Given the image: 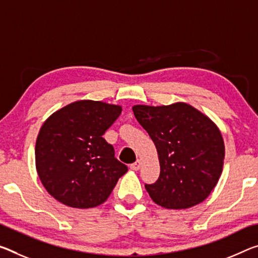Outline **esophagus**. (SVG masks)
I'll return each mask as SVG.
<instances>
[{"mask_svg": "<svg viewBox=\"0 0 258 258\" xmlns=\"http://www.w3.org/2000/svg\"><path fill=\"white\" fill-rule=\"evenodd\" d=\"M131 170H133V171H138L139 169H140L141 167V161L140 159H138V161H136L133 163V164H131Z\"/></svg>", "mask_w": 258, "mask_h": 258, "instance_id": "obj_1", "label": "esophagus"}]
</instances>
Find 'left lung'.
Listing matches in <instances>:
<instances>
[{"label": "left lung", "instance_id": "8db88e82", "mask_svg": "<svg viewBox=\"0 0 258 258\" xmlns=\"http://www.w3.org/2000/svg\"><path fill=\"white\" fill-rule=\"evenodd\" d=\"M132 109L157 149L161 172L146 185L151 200L174 210L203 202L223 172L225 146L217 125L185 102Z\"/></svg>", "mask_w": 258, "mask_h": 258}]
</instances>
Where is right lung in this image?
Segmentation results:
<instances>
[{
	"label": "right lung",
	"mask_w": 258,
	"mask_h": 258,
	"mask_svg": "<svg viewBox=\"0 0 258 258\" xmlns=\"http://www.w3.org/2000/svg\"><path fill=\"white\" fill-rule=\"evenodd\" d=\"M121 107L80 100L49 116L35 144L36 172L57 201L77 209L105 202L127 166L114 158L105 133Z\"/></svg>",
	"instance_id": "1"
}]
</instances>
